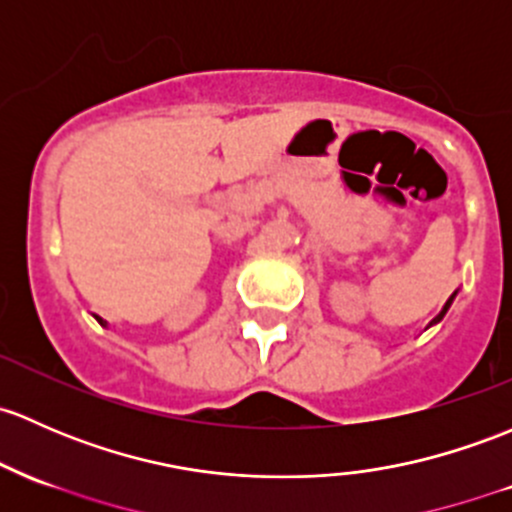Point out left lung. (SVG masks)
<instances>
[{
    "instance_id": "left-lung-1",
    "label": "left lung",
    "mask_w": 512,
    "mask_h": 512,
    "mask_svg": "<svg viewBox=\"0 0 512 512\" xmlns=\"http://www.w3.org/2000/svg\"><path fill=\"white\" fill-rule=\"evenodd\" d=\"M454 297H456V292H454V294H451V297H449V299H446L444 309H441V314L437 316V319H434V321H432V324H437V321H441V319H444V314H446V311H449V306H451V301H454ZM432 324H429V326H432Z\"/></svg>"
}]
</instances>
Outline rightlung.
<instances>
[{"label":"right lung","mask_w":512,"mask_h":512,"mask_svg":"<svg viewBox=\"0 0 512 512\" xmlns=\"http://www.w3.org/2000/svg\"><path fill=\"white\" fill-rule=\"evenodd\" d=\"M95 319H98V321H100V324H102V326H105V321H102V319H100V316H95Z\"/></svg>","instance_id":"1"}]
</instances>
